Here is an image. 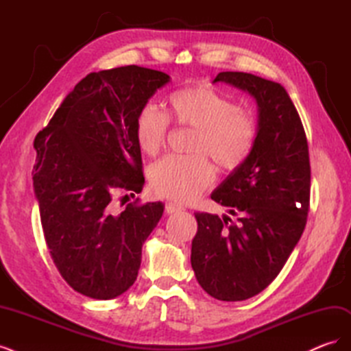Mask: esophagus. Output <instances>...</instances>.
Instances as JSON below:
<instances>
[{
	"label": "esophagus",
	"instance_id": "obj_1",
	"mask_svg": "<svg viewBox=\"0 0 351 351\" xmlns=\"http://www.w3.org/2000/svg\"><path fill=\"white\" fill-rule=\"evenodd\" d=\"M183 209H184L183 206L174 204V202H168V204L165 205V212H167V214H176V212H180V210H183Z\"/></svg>",
	"mask_w": 351,
	"mask_h": 351
}]
</instances>
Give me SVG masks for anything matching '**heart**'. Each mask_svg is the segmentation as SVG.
<instances>
[{
	"instance_id": "1",
	"label": "heart",
	"mask_w": 351,
	"mask_h": 351,
	"mask_svg": "<svg viewBox=\"0 0 351 351\" xmlns=\"http://www.w3.org/2000/svg\"><path fill=\"white\" fill-rule=\"evenodd\" d=\"M168 115L180 124L195 129L189 156L171 155L151 169L154 192L165 199L190 202L214 182L215 171L205 154L224 169H234L249 158L256 125L250 115L239 111L231 99L208 88H187L169 95ZM168 115L154 105H145L136 117L137 146L154 156L167 139Z\"/></svg>"
}]
</instances>
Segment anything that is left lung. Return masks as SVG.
Listing matches in <instances>:
<instances>
[{"label":"left lung","instance_id":"8db88e82","mask_svg":"<svg viewBox=\"0 0 351 351\" xmlns=\"http://www.w3.org/2000/svg\"><path fill=\"white\" fill-rule=\"evenodd\" d=\"M218 82L256 101V141L246 161L210 193L237 222L196 212L190 261L209 295L240 302L267 289L303 234L311 196L309 149L299 112L280 83L241 71H222L212 83Z\"/></svg>","mask_w":351,"mask_h":351}]
</instances>
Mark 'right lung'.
Returning <instances> with one entry per match:
<instances>
[{
    "label": "right lung",
    "mask_w": 351,
    "mask_h": 351,
    "mask_svg": "<svg viewBox=\"0 0 351 351\" xmlns=\"http://www.w3.org/2000/svg\"><path fill=\"white\" fill-rule=\"evenodd\" d=\"M169 80L139 66L90 73L35 139L34 189L47 246L61 277L92 299L130 289L143 243L162 217L161 202L114 214L112 199L142 192L136 117Z\"/></svg>",
    "instance_id": "add662e5"
}]
</instances>
